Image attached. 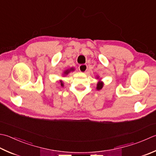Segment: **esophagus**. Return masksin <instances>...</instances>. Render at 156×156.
Returning a JSON list of instances; mask_svg holds the SVG:
<instances>
[{
	"label": "esophagus",
	"instance_id": "esophagus-1",
	"mask_svg": "<svg viewBox=\"0 0 156 156\" xmlns=\"http://www.w3.org/2000/svg\"><path fill=\"white\" fill-rule=\"evenodd\" d=\"M78 69L80 70V72H86L87 71V69H88V66L87 64H81V65L79 66L78 67Z\"/></svg>",
	"mask_w": 156,
	"mask_h": 156
}]
</instances>
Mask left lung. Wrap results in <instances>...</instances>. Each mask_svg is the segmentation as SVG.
Masks as SVG:
<instances>
[{"instance_id": "left-lung-1", "label": "left lung", "mask_w": 156, "mask_h": 156, "mask_svg": "<svg viewBox=\"0 0 156 156\" xmlns=\"http://www.w3.org/2000/svg\"><path fill=\"white\" fill-rule=\"evenodd\" d=\"M99 78V77H97V79ZM103 82H101V81H99L98 82H97V90H101V88H103Z\"/></svg>"}]
</instances>
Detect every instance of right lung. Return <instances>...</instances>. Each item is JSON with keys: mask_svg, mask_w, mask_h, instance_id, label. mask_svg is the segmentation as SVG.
<instances>
[{"mask_svg": "<svg viewBox=\"0 0 156 156\" xmlns=\"http://www.w3.org/2000/svg\"><path fill=\"white\" fill-rule=\"evenodd\" d=\"M74 68H71L70 69H66V71H64V72H63V75H64V76L68 75L70 72L74 71ZM59 82H60V84H61V86H62V87H63V86H64V85H63V81H62V80H59Z\"/></svg>", "mask_w": 156, "mask_h": 156, "instance_id": "right-lung-1", "label": "right lung"}]
</instances>
